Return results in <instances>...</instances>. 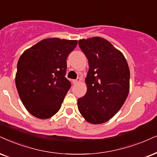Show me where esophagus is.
I'll list each match as a JSON object with an SVG mask.
<instances>
[{
  "label": "esophagus",
  "mask_w": 157,
  "mask_h": 157,
  "mask_svg": "<svg viewBox=\"0 0 157 157\" xmlns=\"http://www.w3.org/2000/svg\"><path fill=\"white\" fill-rule=\"evenodd\" d=\"M80 81H81V79L79 78H78L77 79H75V80H73V84H78V82H80Z\"/></svg>",
  "instance_id": "obj_1"
}]
</instances>
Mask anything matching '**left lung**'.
I'll return each mask as SVG.
<instances>
[{
    "label": "left lung",
    "mask_w": 157,
    "mask_h": 157,
    "mask_svg": "<svg viewBox=\"0 0 157 157\" xmlns=\"http://www.w3.org/2000/svg\"><path fill=\"white\" fill-rule=\"evenodd\" d=\"M89 62L87 91L78 99V108L86 121L105 123L119 111L129 91V69L124 56L105 38L78 40Z\"/></svg>",
    "instance_id": "left-lung-1"
}]
</instances>
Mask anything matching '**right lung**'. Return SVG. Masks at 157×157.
<instances>
[{"instance_id":"1","label":"right lung","mask_w":157,"mask_h":157,"mask_svg":"<svg viewBox=\"0 0 157 157\" xmlns=\"http://www.w3.org/2000/svg\"><path fill=\"white\" fill-rule=\"evenodd\" d=\"M76 40L44 39L23 52L15 83L23 105L38 119L53 117L61 108L71 84L65 78L69 54Z\"/></svg>"}]
</instances>
